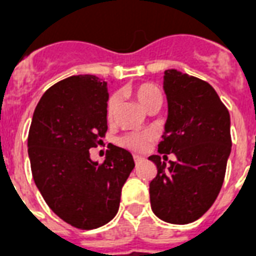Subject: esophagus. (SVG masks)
I'll list each match as a JSON object with an SVG mask.
<instances>
[{
  "label": "esophagus",
  "instance_id": "obj_1",
  "mask_svg": "<svg viewBox=\"0 0 256 256\" xmlns=\"http://www.w3.org/2000/svg\"><path fill=\"white\" fill-rule=\"evenodd\" d=\"M144 156H134V162H136V164H140V162H142V160H144Z\"/></svg>",
  "mask_w": 256,
  "mask_h": 256
}]
</instances>
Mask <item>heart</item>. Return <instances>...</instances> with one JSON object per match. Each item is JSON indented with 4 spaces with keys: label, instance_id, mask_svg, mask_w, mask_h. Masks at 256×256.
I'll list each match as a JSON object with an SVG mask.
<instances>
[{
    "label": "heart",
    "instance_id": "b5f03b06",
    "mask_svg": "<svg viewBox=\"0 0 256 256\" xmlns=\"http://www.w3.org/2000/svg\"><path fill=\"white\" fill-rule=\"evenodd\" d=\"M130 94L136 98L144 110L152 108L156 104H160L162 102V94L160 90L154 84H140L130 88ZM116 108H118V100L116 96H110L106 104V116L108 120H112L116 116ZM154 140V134L150 132H128L120 138V144L126 148H130L132 152H144L148 148L150 142Z\"/></svg>",
    "mask_w": 256,
    "mask_h": 256
}]
</instances>
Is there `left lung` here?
Masks as SVG:
<instances>
[{"mask_svg": "<svg viewBox=\"0 0 256 256\" xmlns=\"http://www.w3.org/2000/svg\"><path fill=\"white\" fill-rule=\"evenodd\" d=\"M168 116L158 152L148 156L156 166L150 182V203L160 219L186 224L206 212L222 188L231 152L230 114L214 88L178 70L164 72Z\"/></svg>", "mask_w": 256, "mask_h": 256, "instance_id": "1", "label": "left lung"}]
</instances>
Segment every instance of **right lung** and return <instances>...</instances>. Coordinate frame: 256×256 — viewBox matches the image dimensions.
<instances>
[{"label":"right lung","mask_w":256,"mask_h":256,"mask_svg":"<svg viewBox=\"0 0 256 256\" xmlns=\"http://www.w3.org/2000/svg\"><path fill=\"white\" fill-rule=\"evenodd\" d=\"M108 82L72 76L44 92L28 136L32 174L48 206L81 230L110 222L120 208L122 186L134 168L128 150L112 146L102 164L88 150L108 132Z\"/></svg>","instance_id":"right-lung-1"}]
</instances>
